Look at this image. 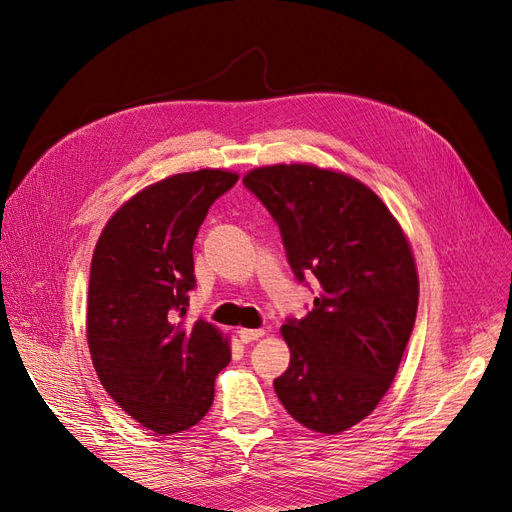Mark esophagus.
<instances>
[{
  "label": "esophagus",
  "mask_w": 512,
  "mask_h": 512,
  "mask_svg": "<svg viewBox=\"0 0 512 512\" xmlns=\"http://www.w3.org/2000/svg\"><path fill=\"white\" fill-rule=\"evenodd\" d=\"M261 336H265V330H251V328H240L238 330V338H240V342H245V344L255 342Z\"/></svg>",
  "instance_id": "obj_1"
}]
</instances>
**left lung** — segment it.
Segmentation results:
<instances>
[{
  "mask_svg": "<svg viewBox=\"0 0 512 512\" xmlns=\"http://www.w3.org/2000/svg\"><path fill=\"white\" fill-rule=\"evenodd\" d=\"M242 182L278 222L297 278L319 282L313 309L280 330L290 365L274 390L301 425L340 434L380 405L411 338L419 303L411 242L386 203L344 172L276 164Z\"/></svg>",
  "mask_w": 512,
  "mask_h": 512,
  "instance_id": "8db88e82",
  "label": "left lung"
}]
</instances>
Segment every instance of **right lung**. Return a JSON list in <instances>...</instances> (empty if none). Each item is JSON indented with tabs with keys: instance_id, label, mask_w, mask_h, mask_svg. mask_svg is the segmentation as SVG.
<instances>
[{
	"instance_id": "right-lung-1",
	"label": "right lung",
	"mask_w": 512,
	"mask_h": 512,
	"mask_svg": "<svg viewBox=\"0 0 512 512\" xmlns=\"http://www.w3.org/2000/svg\"><path fill=\"white\" fill-rule=\"evenodd\" d=\"M238 180L203 168L130 197L103 226L91 259L87 342L99 382L155 434L197 425L213 402L230 342L205 319H184L195 288L193 242L211 203Z\"/></svg>"
}]
</instances>
